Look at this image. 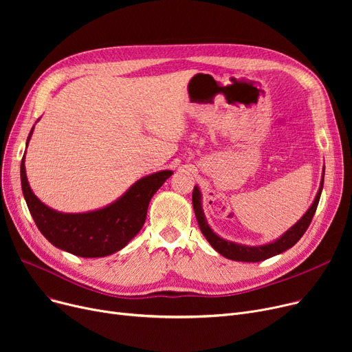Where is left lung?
I'll list each match as a JSON object with an SVG mask.
<instances>
[{"label": "left lung", "instance_id": "obj_1", "mask_svg": "<svg viewBox=\"0 0 352 352\" xmlns=\"http://www.w3.org/2000/svg\"><path fill=\"white\" fill-rule=\"evenodd\" d=\"M322 187H324V178L321 181V186H320L318 194L316 197V201L312 202V206L309 207V210L305 212V215L298 221L297 224L291 227L281 238L276 239V241H274L271 244H267V245H260V247H248V245L234 244V243L226 241V239L219 238L217 234H214L212 230L207 224L204 212H202L201 194H199L198 187H194V191H192V207H194V212H195L201 232L204 234V236L207 238V241L211 244V247L215 251H218L221 255H224L226 258H228V260L244 261V263H260V261L267 260V258H271L276 254H281V252L287 251L288 248H291L292 245H295L300 241L301 236L304 235V232L309 227L311 221L314 218V214H316V211H317Z\"/></svg>", "mask_w": 352, "mask_h": 352}]
</instances>
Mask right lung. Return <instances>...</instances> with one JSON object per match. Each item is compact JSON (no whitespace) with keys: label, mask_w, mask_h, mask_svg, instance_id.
I'll return each mask as SVG.
<instances>
[{"label":"right lung","mask_w":352,"mask_h":352,"mask_svg":"<svg viewBox=\"0 0 352 352\" xmlns=\"http://www.w3.org/2000/svg\"><path fill=\"white\" fill-rule=\"evenodd\" d=\"M32 129L28 135L31 138ZM27 140V144H28ZM173 175L160 171L141 178L118 201L85 214H63L34 195L21 161V187L28 210L41 234L60 250L84 258L107 256L124 248L142 228L153 195Z\"/></svg>","instance_id":"add662e5"}]
</instances>
